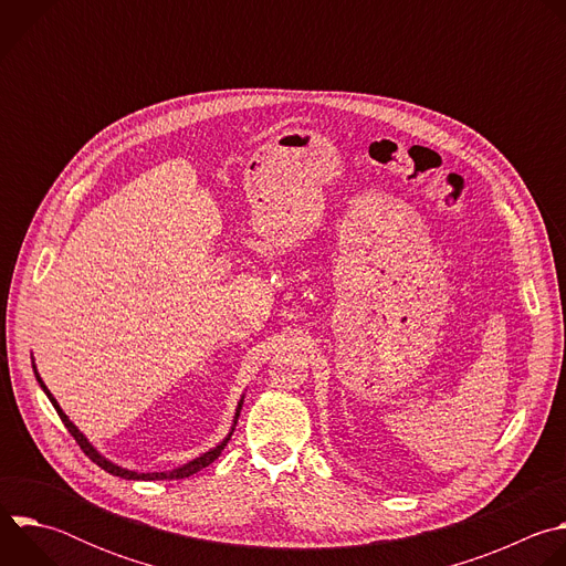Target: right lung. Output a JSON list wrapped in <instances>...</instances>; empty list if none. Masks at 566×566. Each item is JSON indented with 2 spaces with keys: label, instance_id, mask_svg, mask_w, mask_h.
<instances>
[{
  "label": "right lung",
  "instance_id": "right-lung-1",
  "mask_svg": "<svg viewBox=\"0 0 566 566\" xmlns=\"http://www.w3.org/2000/svg\"><path fill=\"white\" fill-rule=\"evenodd\" d=\"M33 369H35V365H33ZM35 378H38V382H40V387L44 389V394L49 396V400L53 402V408H55V412H57V417L62 419V423H64V428L71 432V437L77 441V446L83 448V452L96 463V465H101L103 470H107V472H112V474H116V476H123V479H134V481H160V479H184V476H190V474H195V472H199V470H203L206 465H210L219 454H221V450L226 448V443L230 441V437H232V430H234V423H237V419H239V412H241V402H244V398H241L239 402H237V410H234V421H232V428H230V432H228V437L219 443V446H214V448H210L208 452H203V454H199L197 459H192V461H188V463H184V465H179V468H175V470H164V472H136V470H127V468H120L118 463H114V461H109V459H105L90 441H87V437L80 432L75 426H73V421H69V417L62 412V408L57 406V400L53 398V394L46 389V385L42 382V378H40V374H38V369H35Z\"/></svg>",
  "mask_w": 566,
  "mask_h": 566
}]
</instances>
